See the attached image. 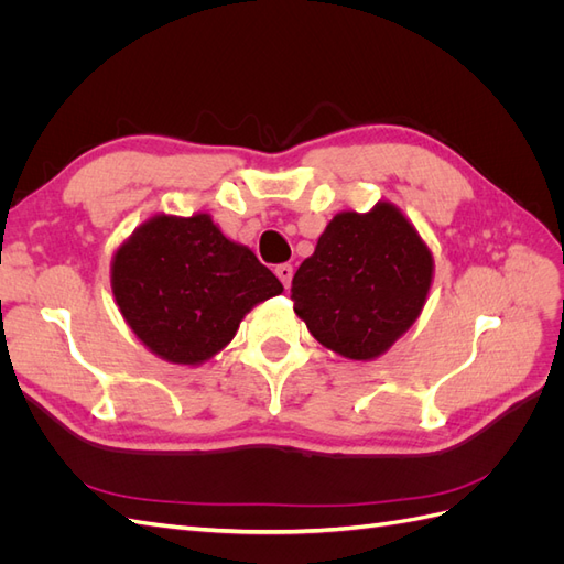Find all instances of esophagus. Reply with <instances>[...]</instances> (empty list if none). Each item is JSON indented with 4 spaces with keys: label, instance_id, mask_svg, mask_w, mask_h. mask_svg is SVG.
<instances>
[{
    "label": "esophagus",
    "instance_id": "obj_1",
    "mask_svg": "<svg viewBox=\"0 0 564 564\" xmlns=\"http://www.w3.org/2000/svg\"><path fill=\"white\" fill-rule=\"evenodd\" d=\"M275 275L280 278V282L284 284V289H289V284H292V278H294V268L289 263H280L275 268Z\"/></svg>",
    "mask_w": 564,
    "mask_h": 564
}]
</instances>
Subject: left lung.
I'll return each mask as SVG.
<instances>
[{
    "label": "left lung",
    "mask_w": 564,
    "mask_h": 564,
    "mask_svg": "<svg viewBox=\"0 0 564 564\" xmlns=\"http://www.w3.org/2000/svg\"><path fill=\"white\" fill-rule=\"evenodd\" d=\"M433 282V253L390 202L340 212L292 280L294 313L348 360H373L412 327Z\"/></svg>",
    "instance_id": "left-lung-1"
}]
</instances>
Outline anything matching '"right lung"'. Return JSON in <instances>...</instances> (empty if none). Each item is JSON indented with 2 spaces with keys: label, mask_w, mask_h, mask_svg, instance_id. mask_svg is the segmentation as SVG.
Here are the masks:
<instances>
[{
  "label": "right lung",
  "mask_w": 564,
  "mask_h": 564,
  "mask_svg": "<svg viewBox=\"0 0 564 564\" xmlns=\"http://www.w3.org/2000/svg\"><path fill=\"white\" fill-rule=\"evenodd\" d=\"M112 294L131 332L174 365L224 350L256 303L282 282L209 214L152 216L112 256Z\"/></svg>",
  "instance_id": "obj_1"
}]
</instances>
